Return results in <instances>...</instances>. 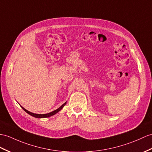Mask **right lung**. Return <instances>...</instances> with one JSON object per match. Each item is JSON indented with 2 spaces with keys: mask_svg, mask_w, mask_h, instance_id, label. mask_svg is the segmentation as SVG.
Listing matches in <instances>:
<instances>
[{
  "mask_svg": "<svg viewBox=\"0 0 152 152\" xmlns=\"http://www.w3.org/2000/svg\"><path fill=\"white\" fill-rule=\"evenodd\" d=\"M66 104V102L65 103H64V104H62L61 106L59 107V108H58V109L55 110L53 111V112H50V113H46V114H37V113H31V112H29V111H28L27 110H26V109L24 108L22 106H21V108H23V109L26 112V113H28V114H29V115H31V116H33V117H36V118H46V117H49L52 116V115H55V114H56L57 113H58V112H59V111H61V110H62V108H63V107L65 106Z\"/></svg>",
  "mask_w": 152,
  "mask_h": 152,
  "instance_id": "1",
  "label": "right lung"
}]
</instances>
